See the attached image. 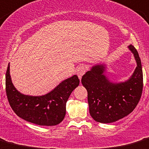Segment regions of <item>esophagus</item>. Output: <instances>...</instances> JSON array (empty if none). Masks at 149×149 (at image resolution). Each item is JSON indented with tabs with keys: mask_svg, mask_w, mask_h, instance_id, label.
Returning <instances> with one entry per match:
<instances>
[{
	"mask_svg": "<svg viewBox=\"0 0 149 149\" xmlns=\"http://www.w3.org/2000/svg\"><path fill=\"white\" fill-rule=\"evenodd\" d=\"M86 73V68L84 65H80L78 67L77 70H76V73H77L79 79H81L82 78V76Z\"/></svg>",
	"mask_w": 149,
	"mask_h": 149,
	"instance_id": "34e87169",
	"label": "esophagus"
}]
</instances>
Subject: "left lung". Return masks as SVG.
Returning a JSON list of instances; mask_svg holds the SVG:
<instances>
[{
    "mask_svg": "<svg viewBox=\"0 0 149 149\" xmlns=\"http://www.w3.org/2000/svg\"><path fill=\"white\" fill-rule=\"evenodd\" d=\"M134 54L136 67L128 79L113 82L106 75L107 65H93L82 76L81 83L88 92L89 113L95 121L109 123L124 118L137 106L143 90V71L140 57L134 46H128Z\"/></svg>",
    "mask_w": 149,
    "mask_h": 149,
    "instance_id": "1",
    "label": "left lung"
}]
</instances>
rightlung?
<instances>
[{
	"mask_svg": "<svg viewBox=\"0 0 149 149\" xmlns=\"http://www.w3.org/2000/svg\"><path fill=\"white\" fill-rule=\"evenodd\" d=\"M76 75L63 80L51 91L43 95H25L14 86L10 74V63L6 75L8 100L17 116L39 126H56L63 120L65 105L70 93L79 85Z\"/></svg>",
	"mask_w": 149,
	"mask_h": 149,
	"instance_id": "1",
	"label": "right lung"
}]
</instances>
